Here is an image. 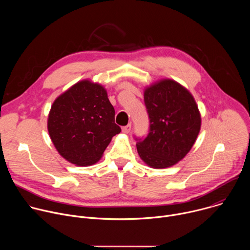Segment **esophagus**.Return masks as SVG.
Returning a JSON list of instances; mask_svg holds the SVG:
<instances>
[{"label":"esophagus","instance_id":"esophagus-1","mask_svg":"<svg viewBox=\"0 0 250 250\" xmlns=\"http://www.w3.org/2000/svg\"><path fill=\"white\" fill-rule=\"evenodd\" d=\"M130 129H131V125H130V124H128V125H125V126H123V128H122V130H123L124 133H128V132L130 131Z\"/></svg>","mask_w":250,"mask_h":250}]
</instances>
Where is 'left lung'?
Masks as SVG:
<instances>
[{"label": "left lung", "instance_id": "1", "mask_svg": "<svg viewBox=\"0 0 250 250\" xmlns=\"http://www.w3.org/2000/svg\"><path fill=\"white\" fill-rule=\"evenodd\" d=\"M149 130L134 137L140 158L152 168H166L183 159L194 146L201 128V115L190 92L170 79L145 91Z\"/></svg>", "mask_w": 250, "mask_h": 250}]
</instances>
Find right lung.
I'll return each mask as SVG.
<instances>
[{
    "instance_id": "1",
    "label": "right lung",
    "mask_w": 250,
    "mask_h": 250,
    "mask_svg": "<svg viewBox=\"0 0 250 250\" xmlns=\"http://www.w3.org/2000/svg\"><path fill=\"white\" fill-rule=\"evenodd\" d=\"M47 128L59 154L78 166L98 162L112 137L122 130L104 88L88 80L76 83L54 101Z\"/></svg>"
}]
</instances>
